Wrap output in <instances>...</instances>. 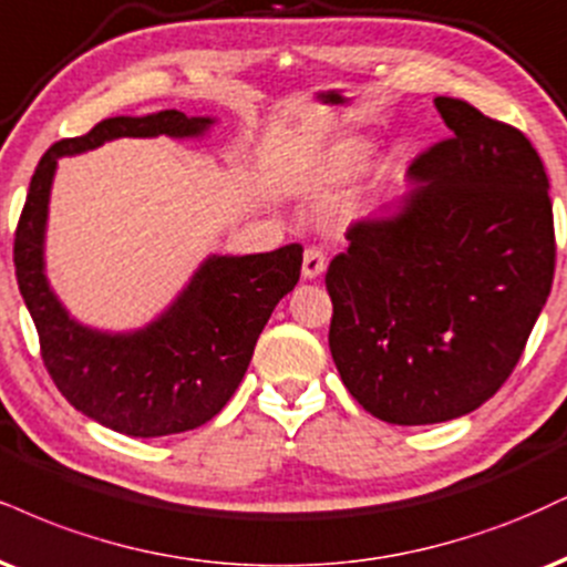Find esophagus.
Returning <instances> with one entry per match:
<instances>
[{
    "label": "esophagus",
    "instance_id": "34e87169",
    "mask_svg": "<svg viewBox=\"0 0 567 567\" xmlns=\"http://www.w3.org/2000/svg\"><path fill=\"white\" fill-rule=\"evenodd\" d=\"M327 269V256H324V250L322 248H306L303 250V266H301V271H303V277L306 279H313V277H319L322 275V271Z\"/></svg>",
    "mask_w": 567,
    "mask_h": 567
}]
</instances>
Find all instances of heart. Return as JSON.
<instances>
[{
	"mask_svg": "<svg viewBox=\"0 0 567 567\" xmlns=\"http://www.w3.org/2000/svg\"><path fill=\"white\" fill-rule=\"evenodd\" d=\"M359 158H361V147L359 145H340V147L332 150L330 155H327L322 174L327 176V179H336V176L349 174L351 168L357 166Z\"/></svg>",
	"mask_w": 567,
	"mask_h": 567,
	"instance_id": "b5f03b06",
	"label": "heart"
}]
</instances>
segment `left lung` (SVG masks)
Masks as SVG:
<instances>
[{"label": "left lung", "mask_w": 567, "mask_h": 567, "mask_svg": "<svg viewBox=\"0 0 567 567\" xmlns=\"http://www.w3.org/2000/svg\"><path fill=\"white\" fill-rule=\"evenodd\" d=\"M446 140L414 158L393 216L346 231L327 269L330 351L372 417L433 425L513 374L555 277L544 163L520 128L435 97Z\"/></svg>", "instance_id": "left-lung-1"}]
</instances>
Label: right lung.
Listing matches in <instances>:
<instances>
[{"label": "right lung", "mask_w": 567, "mask_h": 567, "mask_svg": "<svg viewBox=\"0 0 567 567\" xmlns=\"http://www.w3.org/2000/svg\"><path fill=\"white\" fill-rule=\"evenodd\" d=\"M210 118L179 111L115 115L47 150L31 176L16 229V277L58 391L100 425L132 439L184 433L216 417L235 395L256 340L279 298L301 277L298 243L256 256H214L158 322L132 336H105L68 317L44 277L47 203L60 155L84 153L115 136H193Z\"/></svg>", "instance_id": "obj_1"}]
</instances>
